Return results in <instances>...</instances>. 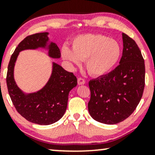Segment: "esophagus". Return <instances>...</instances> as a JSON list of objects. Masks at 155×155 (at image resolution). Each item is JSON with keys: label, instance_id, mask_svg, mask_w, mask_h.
Segmentation results:
<instances>
[{"label": "esophagus", "instance_id": "esophagus-1", "mask_svg": "<svg viewBox=\"0 0 155 155\" xmlns=\"http://www.w3.org/2000/svg\"><path fill=\"white\" fill-rule=\"evenodd\" d=\"M78 85H84L86 84V81H85V80L83 79V78H79L78 79Z\"/></svg>", "mask_w": 155, "mask_h": 155}]
</instances>
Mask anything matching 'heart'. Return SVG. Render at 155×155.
Wrapping results in <instances>:
<instances>
[{
  "label": "heart",
  "instance_id": "heart-1",
  "mask_svg": "<svg viewBox=\"0 0 155 155\" xmlns=\"http://www.w3.org/2000/svg\"><path fill=\"white\" fill-rule=\"evenodd\" d=\"M71 49H62V57L71 64L86 61L87 71L95 77L104 76L112 70L121 56L120 45L117 41L103 35H84L73 41Z\"/></svg>",
  "mask_w": 155,
  "mask_h": 155
}]
</instances>
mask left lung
Segmentation results:
<instances>
[{
	"mask_svg": "<svg viewBox=\"0 0 155 155\" xmlns=\"http://www.w3.org/2000/svg\"><path fill=\"white\" fill-rule=\"evenodd\" d=\"M122 38L124 49L119 66L89 83V112L93 119L105 124H117L129 117L143 92V58L134 40L124 33Z\"/></svg>",
	"mask_w": 155,
	"mask_h": 155,
	"instance_id": "1",
	"label": "left lung"
}]
</instances>
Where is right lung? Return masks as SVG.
Listing matches in <instances>:
<instances>
[{
    "label": "right lung",
    "mask_w": 155,
    "mask_h": 155,
    "mask_svg": "<svg viewBox=\"0 0 155 155\" xmlns=\"http://www.w3.org/2000/svg\"><path fill=\"white\" fill-rule=\"evenodd\" d=\"M49 32L31 35L24 38L12 54L8 66L6 84L13 105L18 112L33 124L50 125L64 116L67 108L69 91L77 86V78L55 62H51V73L42 89L26 93L16 84L14 69L20 52L27 49H43L54 59L61 58V51L55 43L50 41Z\"/></svg>",
    "instance_id": "right-lung-1"
}]
</instances>
